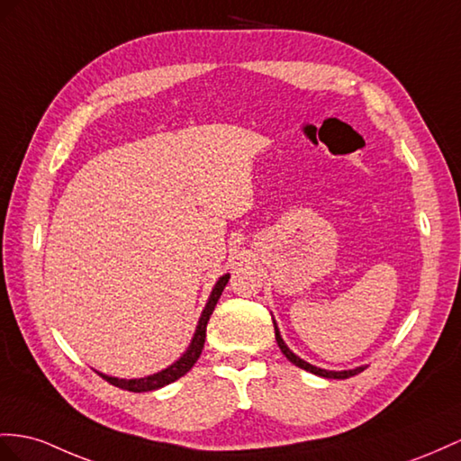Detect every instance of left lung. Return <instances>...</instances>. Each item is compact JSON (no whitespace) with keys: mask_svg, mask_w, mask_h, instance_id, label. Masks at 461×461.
Instances as JSON below:
<instances>
[{"mask_svg":"<svg viewBox=\"0 0 461 461\" xmlns=\"http://www.w3.org/2000/svg\"><path fill=\"white\" fill-rule=\"evenodd\" d=\"M273 323H275V337H276V343H278V347H280L282 354H285V357H286L292 364H296L298 368H302V370H305V372H312V374H315V375H321V377H333V380H347V377H350V375H357V374H360V372H364V370H366V366H358V368H354V370H343V372L317 368V366H313V364H310V362L302 360L300 357H296V354H294V352L286 347V343H285V340H282V337H280V331H278V327H276V321H275V320H273Z\"/></svg>","mask_w":461,"mask_h":461,"instance_id":"8db88e82","label":"left lung"}]
</instances>
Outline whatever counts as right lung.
<instances>
[{"label":"right lung","instance_id":"obj_1","mask_svg":"<svg viewBox=\"0 0 461 461\" xmlns=\"http://www.w3.org/2000/svg\"><path fill=\"white\" fill-rule=\"evenodd\" d=\"M228 280H230V275H223L216 282V286L212 288V294H210V298L206 302V308L203 310V315H200V320H198V325H196V331H194L191 345H188L186 352L183 354L179 360L173 362L171 366H167V368L158 372V374H151V375H146V377H134V380H121V377H113V375L101 374V372H97V374L101 377H104V380H107L109 384L121 387V389H128V392H134V393L153 392V389H159L163 385H169L175 380H179L181 375H185L188 370L193 368L194 362L200 357V352H203V348H204L206 325L210 321L212 312H214V308H216V303L221 296L223 288H226V285H228Z\"/></svg>","mask_w":461,"mask_h":461}]
</instances>
